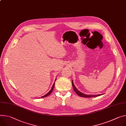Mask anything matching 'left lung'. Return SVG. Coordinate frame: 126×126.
Returning a JSON list of instances; mask_svg holds the SVG:
<instances>
[{"instance_id":"left-lung-1","label":"left lung","mask_w":126,"mask_h":126,"mask_svg":"<svg viewBox=\"0 0 126 126\" xmlns=\"http://www.w3.org/2000/svg\"><path fill=\"white\" fill-rule=\"evenodd\" d=\"M72 86H73V89L75 91V92L79 96H81V97H97V96H100V94H97V95H87V94H82L81 93V92H80L79 91H78V90L75 87V85H74L73 84V80L72 81ZM102 95V94H101Z\"/></svg>"}]
</instances>
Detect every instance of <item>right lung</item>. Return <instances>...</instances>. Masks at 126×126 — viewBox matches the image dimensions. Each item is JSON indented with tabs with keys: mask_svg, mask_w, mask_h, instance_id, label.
<instances>
[{
	"mask_svg": "<svg viewBox=\"0 0 126 126\" xmlns=\"http://www.w3.org/2000/svg\"><path fill=\"white\" fill-rule=\"evenodd\" d=\"M55 81H56V80H55ZM55 82L54 83V84H53V86H52V88H51V89L50 90V91L49 93H48L46 94H45V95H44V96H42V97H41V98H43V97H46V96H48V95H49L52 93V91H53V89H54V86H55Z\"/></svg>",
	"mask_w": 126,
	"mask_h": 126,
	"instance_id": "right-lung-1",
	"label": "right lung"
}]
</instances>
